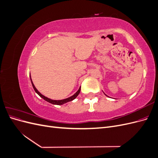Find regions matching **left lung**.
<instances>
[{
    "label": "left lung",
    "mask_w": 158,
    "mask_h": 158,
    "mask_svg": "<svg viewBox=\"0 0 158 158\" xmlns=\"http://www.w3.org/2000/svg\"><path fill=\"white\" fill-rule=\"evenodd\" d=\"M104 94H105V95H106V96H107V97H109V96H108V95H106V94H105V93H104Z\"/></svg>",
    "instance_id": "left-lung-1"
}]
</instances>
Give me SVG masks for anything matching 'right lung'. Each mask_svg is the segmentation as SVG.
I'll return each mask as SVG.
<instances>
[{"label":"right lung","instance_id":"right-lung-1","mask_svg":"<svg viewBox=\"0 0 158 158\" xmlns=\"http://www.w3.org/2000/svg\"><path fill=\"white\" fill-rule=\"evenodd\" d=\"M30 80H31V84H32V86H33V89H34L35 92L38 95H39L41 98H42L44 100H45L46 102H49V103H52V104H54V105H59H59H63V104H64V103H66L73 101V100H74V99L76 98V97L78 96V94H79L80 92L81 87L79 88L77 92H76L73 95H72V96H70V97H69V98H68L64 99H61V100H54V99H50V98H48L45 97V95H42V94L39 92V91H38V90L36 89V88L35 87L34 84H33V82H32V80H31V75H30Z\"/></svg>","mask_w":158,"mask_h":158}]
</instances>
